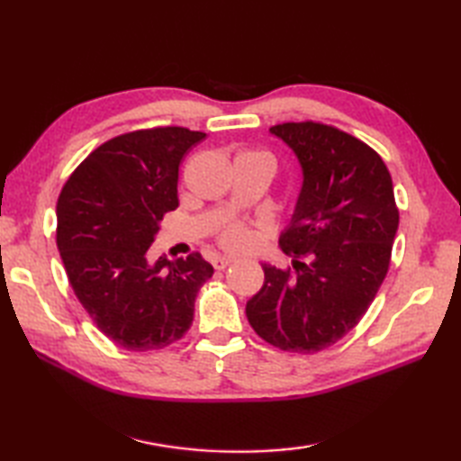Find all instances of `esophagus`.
<instances>
[{
    "instance_id": "obj_1",
    "label": "esophagus",
    "mask_w": 461,
    "mask_h": 461,
    "mask_svg": "<svg viewBox=\"0 0 461 461\" xmlns=\"http://www.w3.org/2000/svg\"><path fill=\"white\" fill-rule=\"evenodd\" d=\"M231 263H233V258H215L213 259V267L221 271V269H225L228 266H231Z\"/></svg>"
}]
</instances>
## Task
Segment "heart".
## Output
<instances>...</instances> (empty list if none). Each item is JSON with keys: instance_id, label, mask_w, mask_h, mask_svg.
Here are the masks:
<instances>
[{"instance_id": "obj_1", "label": "heart", "mask_w": 461, "mask_h": 461, "mask_svg": "<svg viewBox=\"0 0 461 461\" xmlns=\"http://www.w3.org/2000/svg\"><path fill=\"white\" fill-rule=\"evenodd\" d=\"M241 156H259V158L267 160V162L273 166L271 158H269V156H267L266 152H246V154H241ZM220 241H221L223 248H228V249H231V251H241V249H246V248L251 246L253 233H251V230L248 228L246 223L231 221V223H228V225H225V228L221 230Z\"/></svg>"}]
</instances>
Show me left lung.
I'll list each match as a JSON object with an SVG mask.
<instances>
[{
	"label": "left lung",
	"mask_w": 461,
	"mask_h": 461,
	"mask_svg": "<svg viewBox=\"0 0 461 461\" xmlns=\"http://www.w3.org/2000/svg\"><path fill=\"white\" fill-rule=\"evenodd\" d=\"M269 132L295 152L303 172L279 238L295 276L261 263L266 281L246 315L269 345L317 352L357 327L386 277L398 230L393 178L370 146L332 126L285 122Z\"/></svg>",
	"instance_id": "1"
}]
</instances>
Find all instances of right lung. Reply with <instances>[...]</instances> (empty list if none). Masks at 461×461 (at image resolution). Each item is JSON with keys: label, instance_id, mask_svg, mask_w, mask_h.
Returning a JSON list of instances; mask_svg holds the SVG:
<instances>
[{"label": "right lung", "instance_id": "add662e5", "mask_svg": "<svg viewBox=\"0 0 461 461\" xmlns=\"http://www.w3.org/2000/svg\"><path fill=\"white\" fill-rule=\"evenodd\" d=\"M203 132L121 134L81 162L57 202V248L68 283L106 337L156 350L185 335L213 267L200 253L149 261L166 212L178 208V168Z\"/></svg>", "mask_w": 461, "mask_h": 461}]
</instances>
